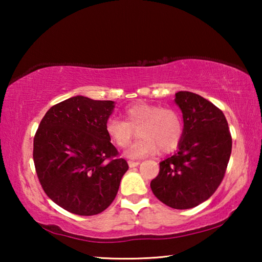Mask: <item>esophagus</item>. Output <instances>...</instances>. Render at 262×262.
Returning a JSON list of instances; mask_svg holds the SVG:
<instances>
[{
	"mask_svg": "<svg viewBox=\"0 0 262 262\" xmlns=\"http://www.w3.org/2000/svg\"><path fill=\"white\" fill-rule=\"evenodd\" d=\"M140 163V161H128V165H129V167H135L139 165Z\"/></svg>",
	"mask_w": 262,
	"mask_h": 262,
	"instance_id": "obj_1",
	"label": "esophagus"
}]
</instances>
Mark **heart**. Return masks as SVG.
Masks as SVG:
<instances>
[{
  "label": "heart",
  "instance_id": "b5f03b06",
  "mask_svg": "<svg viewBox=\"0 0 262 262\" xmlns=\"http://www.w3.org/2000/svg\"><path fill=\"white\" fill-rule=\"evenodd\" d=\"M125 121L110 118L105 132L119 148H126L137 130L140 139L128 149L132 158L159 151L168 154L179 147L184 136V125L180 115L171 107L136 101L123 110Z\"/></svg>",
  "mask_w": 262,
  "mask_h": 262
}]
</instances>
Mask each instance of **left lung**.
<instances>
[{
  "label": "left lung",
  "mask_w": 262,
  "mask_h": 262,
  "mask_svg": "<svg viewBox=\"0 0 262 262\" xmlns=\"http://www.w3.org/2000/svg\"><path fill=\"white\" fill-rule=\"evenodd\" d=\"M184 136L178 151L159 163L150 187L159 201L174 209H189L208 200L224 178L232 139L222 111L196 94L179 91Z\"/></svg>",
  "instance_id": "obj_1"
}]
</instances>
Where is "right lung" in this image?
<instances>
[{"label": "right lung", "mask_w": 262, "mask_h": 262, "mask_svg": "<svg viewBox=\"0 0 262 262\" xmlns=\"http://www.w3.org/2000/svg\"><path fill=\"white\" fill-rule=\"evenodd\" d=\"M113 108L112 100L72 97L47 111L34 135L33 161L41 187L73 214L104 211L128 170L105 132Z\"/></svg>", "instance_id": "obj_1"}]
</instances>
